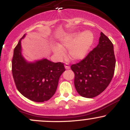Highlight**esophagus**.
<instances>
[{
  "mask_svg": "<svg viewBox=\"0 0 130 130\" xmlns=\"http://www.w3.org/2000/svg\"><path fill=\"white\" fill-rule=\"evenodd\" d=\"M65 69H67V70L70 69V67L69 63H65Z\"/></svg>",
  "mask_w": 130,
  "mask_h": 130,
  "instance_id": "obj_1",
  "label": "esophagus"
}]
</instances>
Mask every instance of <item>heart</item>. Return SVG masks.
<instances>
[{
	"instance_id": "obj_1",
	"label": "heart",
	"mask_w": 130,
	"mask_h": 130,
	"mask_svg": "<svg viewBox=\"0 0 130 130\" xmlns=\"http://www.w3.org/2000/svg\"><path fill=\"white\" fill-rule=\"evenodd\" d=\"M93 37L89 31L81 34H74L60 40V46H54V53L59 57L65 56V50H70V56L74 60H79L84 58L88 50L93 43Z\"/></svg>"
}]
</instances>
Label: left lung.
Instances as JSON below:
<instances>
[{
    "instance_id": "obj_1",
    "label": "left lung",
    "mask_w": 130,
    "mask_h": 130,
    "mask_svg": "<svg viewBox=\"0 0 130 130\" xmlns=\"http://www.w3.org/2000/svg\"><path fill=\"white\" fill-rule=\"evenodd\" d=\"M96 47L78 63L73 64L74 86L80 96L93 98L106 89L114 76L116 58L111 40L101 32Z\"/></svg>"
}]
</instances>
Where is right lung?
Here are the masks:
<instances>
[{"mask_svg":"<svg viewBox=\"0 0 130 130\" xmlns=\"http://www.w3.org/2000/svg\"><path fill=\"white\" fill-rule=\"evenodd\" d=\"M21 40L14 47L12 59V74L16 88L33 101H47L54 95L59 77L65 71L63 63L46 59L28 63L21 54Z\"/></svg>","mask_w":130,"mask_h":130,"instance_id":"right-lung-1","label":"right lung"}]
</instances>
